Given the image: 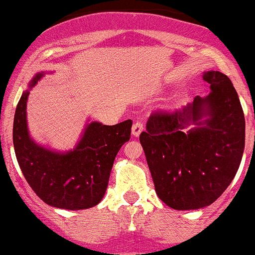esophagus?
Returning <instances> with one entry per match:
<instances>
[{
    "instance_id": "esophagus-1",
    "label": "esophagus",
    "mask_w": 255,
    "mask_h": 255,
    "mask_svg": "<svg viewBox=\"0 0 255 255\" xmlns=\"http://www.w3.org/2000/svg\"><path fill=\"white\" fill-rule=\"evenodd\" d=\"M131 130H132V135L133 136H138L141 132H142L143 124L141 122H135V123H133L132 128H131Z\"/></svg>"
}]
</instances>
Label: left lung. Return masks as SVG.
<instances>
[{"label":"left lung","instance_id":"obj_1","mask_svg":"<svg viewBox=\"0 0 255 255\" xmlns=\"http://www.w3.org/2000/svg\"><path fill=\"white\" fill-rule=\"evenodd\" d=\"M203 79L212 89L207 98L151 113L140 135L156 193L173 210L212 205L231 185L243 156L246 122L231 79L214 70ZM205 115L210 119L198 122Z\"/></svg>","mask_w":255,"mask_h":255}]
</instances>
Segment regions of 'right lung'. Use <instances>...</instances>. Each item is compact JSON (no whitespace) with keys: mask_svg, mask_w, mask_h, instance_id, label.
<instances>
[{"mask_svg":"<svg viewBox=\"0 0 255 255\" xmlns=\"http://www.w3.org/2000/svg\"><path fill=\"white\" fill-rule=\"evenodd\" d=\"M42 74L31 82L33 87ZM24 92L16 108L13 146L24 178L37 196L52 207L87 210L104 197L110 171L120 147L131 136V120L117 125L92 123L74 151L53 152L29 138L26 123Z\"/></svg>","mask_w":255,"mask_h":255,"instance_id":"1","label":"right lung"}]
</instances>
